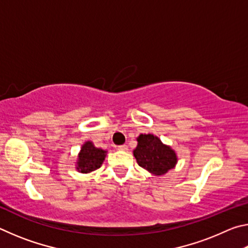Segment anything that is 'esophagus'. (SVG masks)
Here are the masks:
<instances>
[{
	"label": "esophagus",
	"mask_w": 248,
	"mask_h": 248,
	"mask_svg": "<svg viewBox=\"0 0 248 248\" xmlns=\"http://www.w3.org/2000/svg\"><path fill=\"white\" fill-rule=\"evenodd\" d=\"M117 149H118L119 151H128V146L125 145V144H124V145H119Z\"/></svg>",
	"instance_id": "1"
}]
</instances>
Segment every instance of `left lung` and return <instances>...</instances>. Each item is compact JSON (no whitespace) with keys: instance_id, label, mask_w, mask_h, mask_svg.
<instances>
[{"instance_id":"1","label":"left lung","mask_w":248,"mask_h":248,"mask_svg":"<svg viewBox=\"0 0 248 248\" xmlns=\"http://www.w3.org/2000/svg\"><path fill=\"white\" fill-rule=\"evenodd\" d=\"M138 145L133 150L137 163L142 169L155 176H162L174 169L178 162L177 154L171 146L164 144L154 134H140Z\"/></svg>"}]
</instances>
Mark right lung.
<instances>
[{
	"mask_svg": "<svg viewBox=\"0 0 248 248\" xmlns=\"http://www.w3.org/2000/svg\"><path fill=\"white\" fill-rule=\"evenodd\" d=\"M107 151L96 148L92 141H86L78 154L75 169L82 174H89L98 170L105 161Z\"/></svg>",
	"mask_w": 248,
	"mask_h": 248,
	"instance_id": "1",
	"label": "right lung"
}]
</instances>
